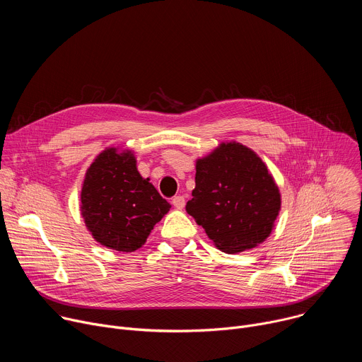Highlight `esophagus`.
Returning a JSON list of instances; mask_svg holds the SVG:
<instances>
[{"instance_id": "obj_1", "label": "esophagus", "mask_w": 362, "mask_h": 362, "mask_svg": "<svg viewBox=\"0 0 362 362\" xmlns=\"http://www.w3.org/2000/svg\"><path fill=\"white\" fill-rule=\"evenodd\" d=\"M172 204L175 206L176 209H179V211L183 209V208H185V197L180 196V194H179V196H175V197L172 199Z\"/></svg>"}]
</instances>
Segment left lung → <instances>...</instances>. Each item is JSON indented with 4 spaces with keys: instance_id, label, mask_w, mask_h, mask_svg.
<instances>
[{
    "instance_id": "8db88e82",
    "label": "left lung",
    "mask_w": 362,
    "mask_h": 362,
    "mask_svg": "<svg viewBox=\"0 0 362 362\" xmlns=\"http://www.w3.org/2000/svg\"><path fill=\"white\" fill-rule=\"evenodd\" d=\"M194 183L186 212L222 252L253 249L272 233L281 192L252 148L222 141L196 160Z\"/></svg>"
}]
</instances>
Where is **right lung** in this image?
<instances>
[{"label": "right lung", "mask_w": 362, "mask_h": 362, "mask_svg": "<svg viewBox=\"0 0 362 362\" xmlns=\"http://www.w3.org/2000/svg\"><path fill=\"white\" fill-rule=\"evenodd\" d=\"M87 230L100 245L119 252L141 247L170 211L150 179L137 170L134 151L107 147L88 166L80 196Z\"/></svg>", "instance_id": "right-lung-1"}]
</instances>
